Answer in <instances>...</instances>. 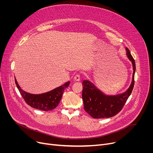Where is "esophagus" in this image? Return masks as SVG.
I'll list each match as a JSON object with an SVG mask.
<instances>
[{"instance_id":"obj_1","label":"esophagus","mask_w":153,"mask_h":153,"mask_svg":"<svg viewBox=\"0 0 153 153\" xmlns=\"http://www.w3.org/2000/svg\"><path fill=\"white\" fill-rule=\"evenodd\" d=\"M74 79L75 81H79L80 79H81V76H80V74H76L74 76Z\"/></svg>"}]
</instances>
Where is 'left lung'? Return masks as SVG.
Instances as JSON below:
<instances>
[{
    "instance_id": "left-lung-1",
    "label": "left lung",
    "mask_w": 153,
    "mask_h": 153,
    "mask_svg": "<svg viewBox=\"0 0 153 153\" xmlns=\"http://www.w3.org/2000/svg\"><path fill=\"white\" fill-rule=\"evenodd\" d=\"M126 49V54L131 61L133 66V75L131 84L123 94L115 96H107L101 92L94 84L88 81L82 82V97L84 110L92 118H110L116 115L121 111L130 97L134 84L135 61L130 50Z\"/></svg>"
}]
</instances>
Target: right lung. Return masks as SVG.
Listing matches in <instances>:
<instances>
[{"mask_svg":"<svg viewBox=\"0 0 153 153\" xmlns=\"http://www.w3.org/2000/svg\"><path fill=\"white\" fill-rule=\"evenodd\" d=\"M15 82L23 99L28 105L34 108L44 111L52 110L58 105L64 89L67 88L70 84V82L68 81L53 91L36 95L23 91L20 87L15 78Z\"/></svg>","mask_w":153,"mask_h":153,"instance_id":"obj_1","label":"right lung"}]
</instances>
